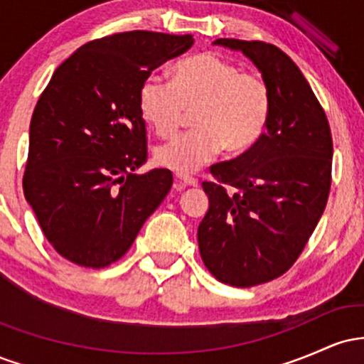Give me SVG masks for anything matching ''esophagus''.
I'll return each mask as SVG.
<instances>
[{
	"instance_id": "34e87169",
	"label": "esophagus",
	"mask_w": 364,
	"mask_h": 364,
	"mask_svg": "<svg viewBox=\"0 0 364 364\" xmlns=\"http://www.w3.org/2000/svg\"><path fill=\"white\" fill-rule=\"evenodd\" d=\"M186 186H196V179L178 174V176H176V188H186Z\"/></svg>"
}]
</instances>
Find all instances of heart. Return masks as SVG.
Segmentation results:
<instances>
[{
  "instance_id": "heart-1",
  "label": "heart",
  "mask_w": 364,
  "mask_h": 364,
  "mask_svg": "<svg viewBox=\"0 0 364 364\" xmlns=\"http://www.w3.org/2000/svg\"><path fill=\"white\" fill-rule=\"evenodd\" d=\"M141 118L161 139H173L193 111V132L156 150V162L178 174L208 164L220 150L241 154L265 132L272 109L269 85L214 53L176 63L173 82L149 75L139 90Z\"/></svg>"
}]
</instances>
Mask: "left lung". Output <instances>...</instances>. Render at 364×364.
<instances>
[{
  "label": "left lung",
  "mask_w": 364,
  "mask_h": 364,
  "mask_svg": "<svg viewBox=\"0 0 364 364\" xmlns=\"http://www.w3.org/2000/svg\"><path fill=\"white\" fill-rule=\"evenodd\" d=\"M241 51L269 85L265 133L240 157L210 168L208 212L198 225L202 260L217 281L252 287L277 279L315 231L332 183V135L301 70L262 41L217 39Z\"/></svg>",
  "instance_id": "obj_1"
}]
</instances>
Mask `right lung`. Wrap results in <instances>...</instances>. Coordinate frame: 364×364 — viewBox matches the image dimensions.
<instances>
[{
  "instance_id": "right-lung-1",
  "label": "right lung",
  "mask_w": 364,
  "mask_h": 364,
  "mask_svg": "<svg viewBox=\"0 0 364 364\" xmlns=\"http://www.w3.org/2000/svg\"><path fill=\"white\" fill-rule=\"evenodd\" d=\"M193 36L132 31L78 48L53 73L32 114L23 193L66 260L102 269L119 260L173 186L147 162L141 82L186 53Z\"/></svg>"
}]
</instances>
